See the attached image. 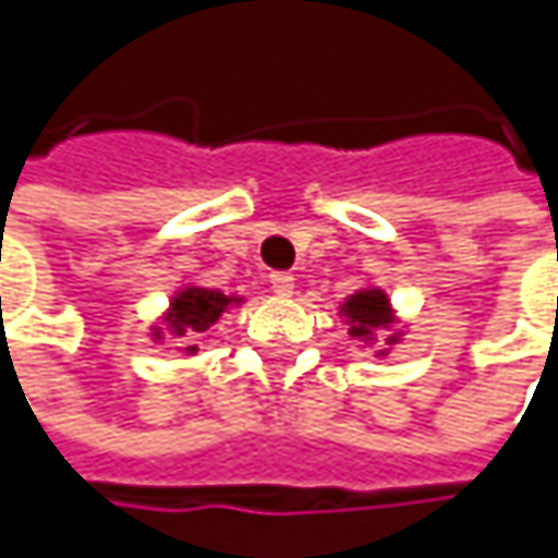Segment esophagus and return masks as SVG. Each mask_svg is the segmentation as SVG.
<instances>
[{"instance_id": "esophagus-1", "label": "esophagus", "mask_w": 558, "mask_h": 558, "mask_svg": "<svg viewBox=\"0 0 558 558\" xmlns=\"http://www.w3.org/2000/svg\"><path fill=\"white\" fill-rule=\"evenodd\" d=\"M271 290H275L278 296H290V293H293V278H290V275H283V271L271 275Z\"/></svg>"}]
</instances>
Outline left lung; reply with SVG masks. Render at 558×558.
<instances>
[{"mask_svg":"<svg viewBox=\"0 0 558 558\" xmlns=\"http://www.w3.org/2000/svg\"><path fill=\"white\" fill-rule=\"evenodd\" d=\"M339 316L349 326V336L365 349H375L378 359H385L390 345H397L403 339V329H397V310L390 306V296L381 287H362L352 296H345V303L339 306ZM388 331L389 339L381 350L377 349V332Z\"/></svg>","mask_w":558,"mask_h":558,"instance_id":"1","label":"left lung"}]
</instances>
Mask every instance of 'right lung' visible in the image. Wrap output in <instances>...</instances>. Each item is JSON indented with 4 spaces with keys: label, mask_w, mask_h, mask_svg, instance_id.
<instances>
[{
    "label": "right lung",
    "mask_w": 558,
    "mask_h": 558,
    "mask_svg": "<svg viewBox=\"0 0 558 558\" xmlns=\"http://www.w3.org/2000/svg\"><path fill=\"white\" fill-rule=\"evenodd\" d=\"M242 303H245V296H239V293H222L216 287H199L190 280V283L173 290L158 326H151V339L155 342H165L168 336L170 339H183L180 352L193 355L196 345L190 339L206 332L209 326H216L232 306H242Z\"/></svg>",
    "instance_id": "add662e5"
}]
</instances>
